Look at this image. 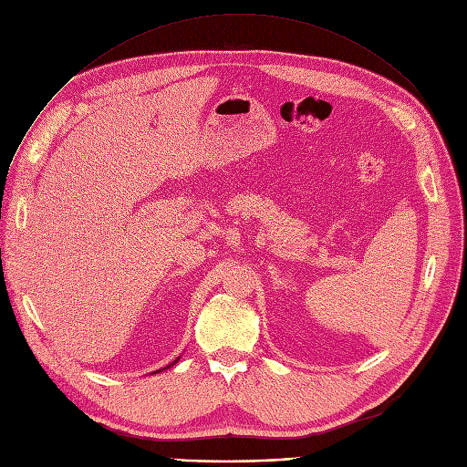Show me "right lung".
Listing matches in <instances>:
<instances>
[{"label":"right lung","instance_id":"obj_1","mask_svg":"<svg viewBox=\"0 0 467 467\" xmlns=\"http://www.w3.org/2000/svg\"><path fill=\"white\" fill-rule=\"evenodd\" d=\"M170 367H171V365H170ZM157 372H159V370H157Z\"/></svg>","mask_w":467,"mask_h":467}]
</instances>
